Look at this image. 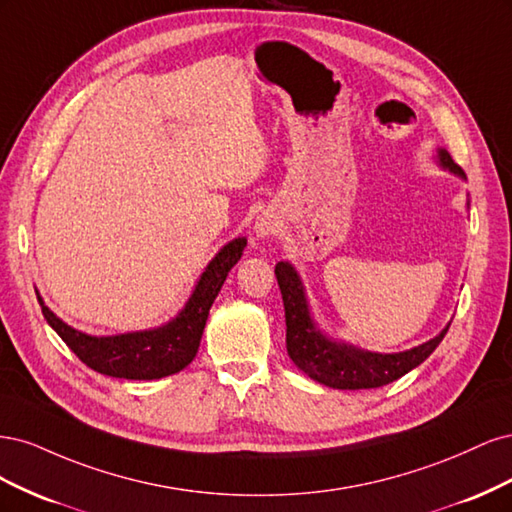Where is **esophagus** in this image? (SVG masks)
Instances as JSON below:
<instances>
[{
    "mask_svg": "<svg viewBox=\"0 0 512 512\" xmlns=\"http://www.w3.org/2000/svg\"><path fill=\"white\" fill-rule=\"evenodd\" d=\"M277 228H280V222H277V218L273 213H262L256 218V224H254V235H256V241H267L269 237H273Z\"/></svg>",
    "mask_w": 512,
    "mask_h": 512,
    "instance_id": "esophagus-1",
    "label": "esophagus"
}]
</instances>
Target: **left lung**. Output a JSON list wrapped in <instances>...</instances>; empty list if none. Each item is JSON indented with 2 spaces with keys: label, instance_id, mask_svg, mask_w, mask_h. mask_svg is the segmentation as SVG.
<instances>
[{
  "label": "left lung",
  "instance_id": "obj_1",
  "mask_svg": "<svg viewBox=\"0 0 512 512\" xmlns=\"http://www.w3.org/2000/svg\"><path fill=\"white\" fill-rule=\"evenodd\" d=\"M436 162L466 181V173L457 166L444 147L436 149ZM470 205V203H468ZM275 277L282 290L284 309H286V348L292 363L297 365L305 376L312 380L342 391L359 389H378L397 378L406 376L408 371L421 365L427 356L440 346L448 327L429 342L414 346L404 352H371L359 346H352L339 339L329 337L318 329V324L309 309L307 292L301 275L290 262L282 260L275 265Z\"/></svg>",
  "mask_w": 512,
  "mask_h": 512
}]
</instances>
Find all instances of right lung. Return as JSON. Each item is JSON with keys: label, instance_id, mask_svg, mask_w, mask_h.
I'll return each instance as SVG.
<instances>
[{"label": "right lung", "instance_id": "add662e5", "mask_svg": "<svg viewBox=\"0 0 512 512\" xmlns=\"http://www.w3.org/2000/svg\"><path fill=\"white\" fill-rule=\"evenodd\" d=\"M245 245V237L228 241L200 273L181 312L156 329L119 335H89L57 318L44 305L40 292L36 294L46 322L87 367L111 378L158 380L177 374L194 361L209 309L222 290L228 271L243 256Z\"/></svg>", "mask_w": 512, "mask_h": 512}]
</instances>
